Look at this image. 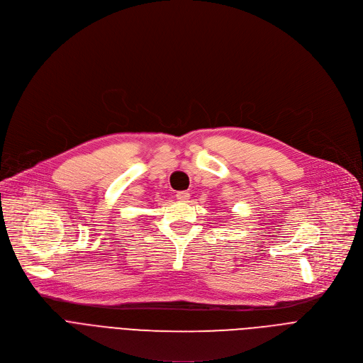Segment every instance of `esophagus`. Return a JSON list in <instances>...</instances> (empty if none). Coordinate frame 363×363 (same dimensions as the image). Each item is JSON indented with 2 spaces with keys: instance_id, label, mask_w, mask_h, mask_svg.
<instances>
[{
  "instance_id": "esophagus-1",
  "label": "esophagus",
  "mask_w": 363,
  "mask_h": 363,
  "mask_svg": "<svg viewBox=\"0 0 363 363\" xmlns=\"http://www.w3.org/2000/svg\"><path fill=\"white\" fill-rule=\"evenodd\" d=\"M176 198H177V201H180V202H187L189 198H190V193L186 191V190L177 191V193H176Z\"/></svg>"
}]
</instances>
